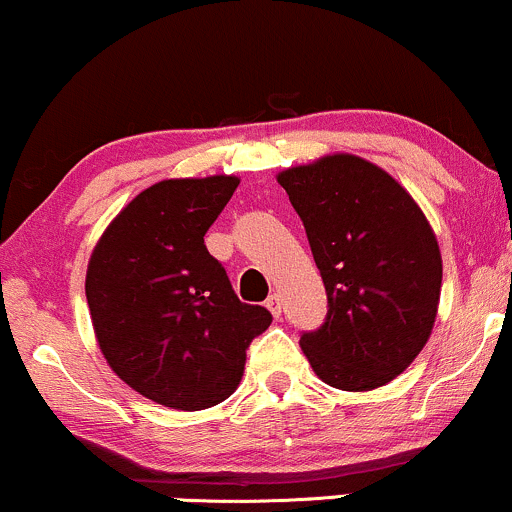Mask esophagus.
<instances>
[{
	"label": "esophagus",
	"mask_w": 512,
	"mask_h": 512,
	"mask_svg": "<svg viewBox=\"0 0 512 512\" xmlns=\"http://www.w3.org/2000/svg\"><path fill=\"white\" fill-rule=\"evenodd\" d=\"M267 308H269V311H272L274 318L282 316V296H279V294L269 296V299H267Z\"/></svg>",
	"instance_id": "obj_1"
}]
</instances>
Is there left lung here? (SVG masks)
<instances>
[{"instance_id": "obj_1", "label": "left lung", "mask_w": 512, "mask_h": 512, "mask_svg": "<svg viewBox=\"0 0 512 512\" xmlns=\"http://www.w3.org/2000/svg\"><path fill=\"white\" fill-rule=\"evenodd\" d=\"M328 294L301 350L325 384L372 391L420 355L432 333L442 257L428 218L381 167L328 155L279 174Z\"/></svg>"}]
</instances>
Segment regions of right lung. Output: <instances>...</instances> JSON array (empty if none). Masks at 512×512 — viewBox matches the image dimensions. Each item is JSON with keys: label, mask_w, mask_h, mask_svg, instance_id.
Masks as SVG:
<instances>
[{"label": "right lung", "mask_w": 512, "mask_h": 512, "mask_svg": "<svg viewBox=\"0 0 512 512\" xmlns=\"http://www.w3.org/2000/svg\"><path fill=\"white\" fill-rule=\"evenodd\" d=\"M238 177L165 179L140 192L94 247L87 291L109 367L160 406L204 411L238 389L250 342L272 323L235 296L204 245Z\"/></svg>", "instance_id": "right-lung-1"}]
</instances>
